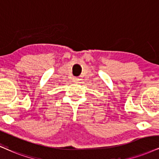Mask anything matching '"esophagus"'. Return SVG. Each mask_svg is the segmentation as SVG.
<instances>
[{
	"label": "esophagus",
	"mask_w": 159,
	"mask_h": 159,
	"mask_svg": "<svg viewBox=\"0 0 159 159\" xmlns=\"http://www.w3.org/2000/svg\"><path fill=\"white\" fill-rule=\"evenodd\" d=\"M78 81H79V79H78V78L75 77V78H72V81H73L74 83H78Z\"/></svg>",
	"instance_id": "1"
}]
</instances>
